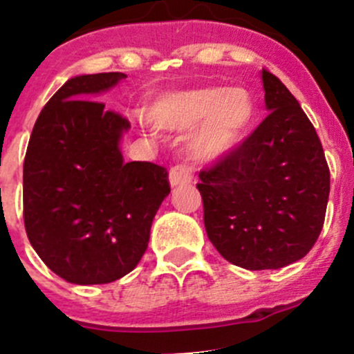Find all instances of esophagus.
Instances as JSON below:
<instances>
[{
    "mask_svg": "<svg viewBox=\"0 0 354 354\" xmlns=\"http://www.w3.org/2000/svg\"><path fill=\"white\" fill-rule=\"evenodd\" d=\"M190 181H192L190 167L183 166V164L171 167V171H169L171 187H180V185H187V183H190Z\"/></svg>",
    "mask_w": 354,
    "mask_h": 354,
    "instance_id": "34e87169",
    "label": "esophagus"
}]
</instances>
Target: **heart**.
I'll list each match as a JSON object with an SVG mask.
<instances>
[{
    "mask_svg": "<svg viewBox=\"0 0 354 354\" xmlns=\"http://www.w3.org/2000/svg\"><path fill=\"white\" fill-rule=\"evenodd\" d=\"M256 100L240 86H198L157 98L149 121L166 131H188L192 160L214 164L228 157L249 133L256 119Z\"/></svg>",
    "mask_w": 354,
    "mask_h": 354,
    "instance_id": "heart-1",
    "label": "heart"
}]
</instances>
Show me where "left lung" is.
Returning a JSON list of instances; mask_svg holds the SVG:
<instances>
[{
    "label": "left lung",
    "instance_id": "1",
    "mask_svg": "<svg viewBox=\"0 0 354 354\" xmlns=\"http://www.w3.org/2000/svg\"><path fill=\"white\" fill-rule=\"evenodd\" d=\"M270 111L249 138L197 185L204 225L218 252L245 270H279L306 256L322 232L330 173L299 102L261 72Z\"/></svg>",
    "mask_w": 354,
    "mask_h": 354
}]
</instances>
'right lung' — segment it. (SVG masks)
Here are the masks:
<instances>
[{
	"instance_id": "1",
	"label": "right lung",
	"mask_w": 354,
	"mask_h": 354,
	"mask_svg": "<svg viewBox=\"0 0 354 354\" xmlns=\"http://www.w3.org/2000/svg\"><path fill=\"white\" fill-rule=\"evenodd\" d=\"M126 77H71L41 111L24 160V223L48 268L79 286L111 283L136 268L169 195L167 171L124 162L128 119L95 102Z\"/></svg>"
}]
</instances>
